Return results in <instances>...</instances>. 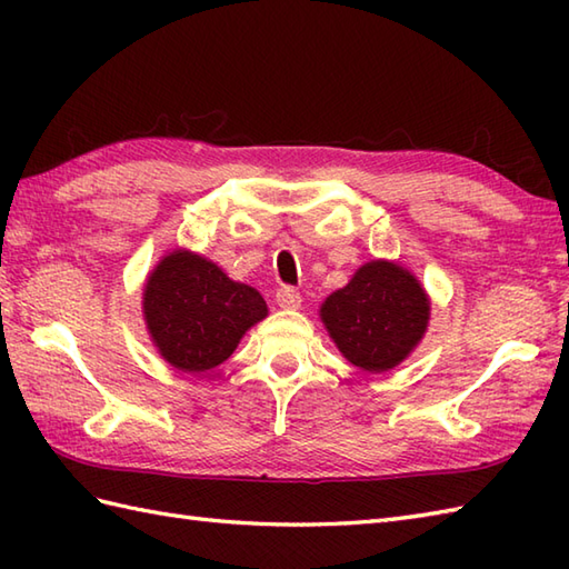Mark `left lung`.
Masks as SVG:
<instances>
[{"label":"left lung","instance_id":"obj_1","mask_svg":"<svg viewBox=\"0 0 569 569\" xmlns=\"http://www.w3.org/2000/svg\"><path fill=\"white\" fill-rule=\"evenodd\" d=\"M269 316L257 288L237 283L196 251L176 249L143 286V320L168 365L200 373L232 357L249 328Z\"/></svg>","mask_w":569,"mask_h":569}]
</instances>
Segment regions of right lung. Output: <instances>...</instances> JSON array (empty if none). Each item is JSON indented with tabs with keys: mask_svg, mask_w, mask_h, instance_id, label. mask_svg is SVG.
<instances>
[{
	"mask_svg": "<svg viewBox=\"0 0 569 569\" xmlns=\"http://www.w3.org/2000/svg\"><path fill=\"white\" fill-rule=\"evenodd\" d=\"M337 349L365 371H386L413 352L430 320L418 278L396 261H369L320 308Z\"/></svg>",
	"mask_w": 569,
	"mask_h": 569,
	"instance_id": "add662e5",
	"label": "right lung"
}]
</instances>
